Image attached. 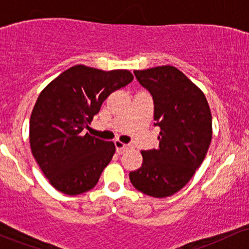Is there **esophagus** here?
Segmentation results:
<instances>
[{
  "label": "esophagus",
  "mask_w": 249,
  "mask_h": 249,
  "mask_svg": "<svg viewBox=\"0 0 249 249\" xmlns=\"http://www.w3.org/2000/svg\"><path fill=\"white\" fill-rule=\"evenodd\" d=\"M115 145H116V148H117V152H118L119 154H122V153H124L125 151L126 150H128V148H130V145H127V144H123V142H115Z\"/></svg>",
  "instance_id": "esophagus-1"
}]
</instances>
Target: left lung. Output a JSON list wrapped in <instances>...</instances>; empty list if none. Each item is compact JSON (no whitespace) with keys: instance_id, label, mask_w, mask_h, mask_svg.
Returning <instances> with one entry per match:
<instances>
[{"instance_id":"8db88e82","label":"left lung","mask_w":249,"mask_h":249,"mask_svg":"<svg viewBox=\"0 0 249 249\" xmlns=\"http://www.w3.org/2000/svg\"><path fill=\"white\" fill-rule=\"evenodd\" d=\"M152 96L159 147L142 151L141 168L130 172L131 184L146 196L177 193L199 168L212 139V116L201 90L171 65L133 71Z\"/></svg>"}]
</instances>
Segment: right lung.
Segmentation results:
<instances>
[{"label":"right lung","instance_id":"right-lung-1","mask_svg":"<svg viewBox=\"0 0 249 249\" xmlns=\"http://www.w3.org/2000/svg\"><path fill=\"white\" fill-rule=\"evenodd\" d=\"M132 81L127 70L76 65L39 93L30 117L31 152L57 191L77 196L96 186L116 147L84 128L110 93Z\"/></svg>","mask_w":249,"mask_h":249}]
</instances>
